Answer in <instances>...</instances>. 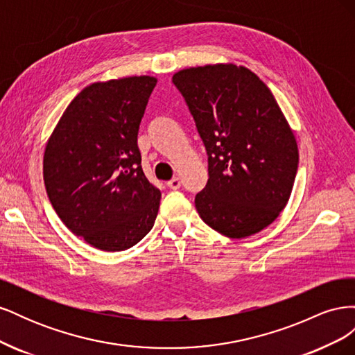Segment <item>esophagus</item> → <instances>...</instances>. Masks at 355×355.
Returning a JSON list of instances; mask_svg holds the SVG:
<instances>
[{
	"label": "esophagus",
	"mask_w": 355,
	"mask_h": 355,
	"mask_svg": "<svg viewBox=\"0 0 355 355\" xmlns=\"http://www.w3.org/2000/svg\"><path fill=\"white\" fill-rule=\"evenodd\" d=\"M167 187L170 189H179L180 188V179L179 178H173L171 180L167 182Z\"/></svg>",
	"instance_id": "34e87169"
}]
</instances>
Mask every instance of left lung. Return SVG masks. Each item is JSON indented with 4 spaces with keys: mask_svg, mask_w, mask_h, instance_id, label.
Wrapping results in <instances>:
<instances>
[{
    "mask_svg": "<svg viewBox=\"0 0 355 355\" xmlns=\"http://www.w3.org/2000/svg\"><path fill=\"white\" fill-rule=\"evenodd\" d=\"M209 155L200 218L228 239L271 225L292 194L299 151L268 85L245 67L214 63L173 75Z\"/></svg>",
    "mask_w": 355,
    "mask_h": 355,
    "instance_id": "8db88e82",
    "label": "left lung"
}]
</instances>
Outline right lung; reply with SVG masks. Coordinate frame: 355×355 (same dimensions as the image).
<instances>
[{"instance_id": "obj_1", "label": "right lung", "mask_w": 355, "mask_h": 355, "mask_svg": "<svg viewBox=\"0 0 355 355\" xmlns=\"http://www.w3.org/2000/svg\"><path fill=\"white\" fill-rule=\"evenodd\" d=\"M151 75L98 81L62 114L42 158L53 209L67 228L103 252L137 244L154 227L161 192L141 166L137 132Z\"/></svg>"}]
</instances>
